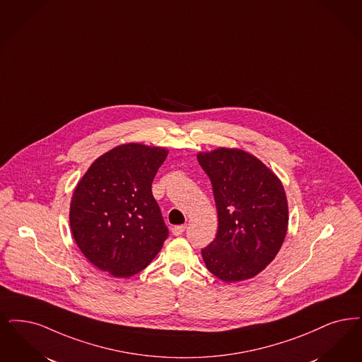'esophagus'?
<instances>
[{"label":"esophagus","mask_w":362,"mask_h":362,"mask_svg":"<svg viewBox=\"0 0 362 362\" xmlns=\"http://www.w3.org/2000/svg\"><path fill=\"white\" fill-rule=\"evenodd\" d=\"M185 230H186V226H185V225H177V226L173 228V234H174V235H182Z\"/></svg>","instance_id":"esophagus-1"}]
</instances>
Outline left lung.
I'll return each instance as SVG.
<instances>
[{"label": "left lung", "instance_id": "1", "mask_svg": "<svg viewBox=\"0 0 362 362\" xmlns=\"http://www.w3.org/2000/svg\"><path fill=\"white\" fill-rule=\"evenodd\" d=\"M217 204L218 232L202 249L207 269L226 283L244 281L267 268L284 243L288 202L279 176L255 155L219 146L198 152Z\"/></svg>", "mask_w": 362, "mask_h": 362}]
</instances>
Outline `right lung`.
<instances>
[{
    "label": "right lung",
    "instance_id": "1",
    "mask_svg": "<svg viewBox=\"0 0 362 362\" xmlns=\"http://www.w3.org/2000/svg\"><path fill=\"white\" fill-rule=\"evenodd\" d=\"M168 149L117 145L94 160L75 186L70 228L83 256L98 269L127 279L149 265L168 237L152 182Z\"/></svg>",
    "mask_w": 362,
    "mask_h": 362
}]
</instances>
